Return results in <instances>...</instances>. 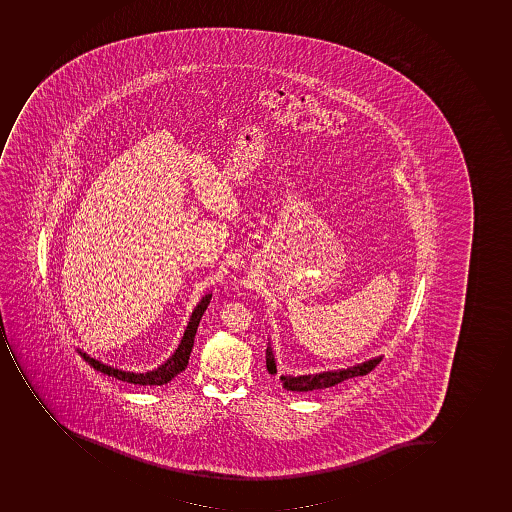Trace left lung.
<instances>
[{"label": "left lung", "mask_w": 512, "mask_h": 512, "mask_svg": "<svg viewBox=\"0 0 512 512\" xmlns=\"http://www.w3.org/2000/svg\"><path fill=\"white\" fill-rule=\"evenodd\" d=\"M381 360H383V355L370 358V360L361 361V363H355V365L347 366V368H339V370H327L313 374H300V376L282 374V376H280V383H282V386H284V389H287V391H319V389H326V387L342 383L345 379L355 378V376H365V374L370 373L374 366L378 365ZM266 368L271 376H275V374H277V363H275L274 350H272L271 342L267 344Z\"/></svg>", "instance_id": "1"}]
</instances>
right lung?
<instances>
[{
  "label": "right lung",
  "instance_id": "obj_1",
  "mask_svg": "<svg viewBox=\"0 0 512 512\" xmlns=\"http://www.w3.org/2000/svg\"><path fill=\"white\" fill-rule=\"evenodd\" d=\"M211 298L212 293H207V295L201 298V301H199L193 313L189 316L188 326H186L185 334L181 337L177 350L173 352L172 357L164 361L162 365L154 368V370L144 371V373L120 370V368H116V366H110L104 363V361L92 358L91 355L82 352L81 348H79V353H81V357L84 358L94 370L107 374V376H112V378L120 379V381L139 384V386H162V384H167L168 381H172L181 371H185L186 366H188L189 355H191V350H193L194 335H196V331H198L202 314H204V311L207 310V306L211 303Z\"/></svg>",
  "mask_w": 512,
  "mask_h": 512
}]
</instances>
